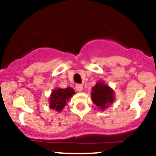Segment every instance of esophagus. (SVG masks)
Listing matches in <instances>:
<instances>
[{
  "mask_svg": "<svg viewBox=\"0 0 156 156\" xmlns=\"http://www.w3.org/2000/svg\"><path fill=\"white\" fill-rule=\"evenodd\" d=\"M75 89H76L78 91H79V92H81V91L83 90V85L80 84H76V85H75Z\"/></svg>",
  "mask_w": 156,
  "mask_h": 156,
  "instance_id": "34e87169",
  "label": "esophagus"
}]
</instances>
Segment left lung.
Here are the masks:
<instances>
[{
    "instance_id": "8db88e82",
    "label": "left lung",
    "mask_w": 156,
    "mask_h": 156,
    "mask_svg": "<svg viewBox=\"0 0 156 156\" xmlns=\"http://www.w3.org/2000/svg\"><path fill=\"white\" fill-rule=\"evenodd\" d=\"M91 98L94 104L102 110H104L114 102L115 93L103 81H99L92 88Z\"/></svg>"
}]
</instances>
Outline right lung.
<instances>
[{
  "mask_svg": "<svg viewBox=\"0 0 156 156\" xmlns=\"http://www.w3.org/2000/svg\"><path fill=\"white\" fill-rule=\"evenodd\" d=\"M75 90L72 87L65 89L57 88L52 91L50 97V107L53 109L60 112L66 105V102L75 94Z\"/></svg>",
  "mask_w": 156,
  "mask_h": 156,
  "instance_id": "1",
  "label": "right lung"
}]
</instances>
